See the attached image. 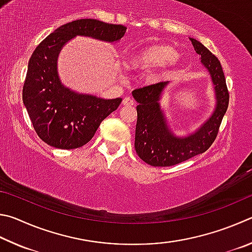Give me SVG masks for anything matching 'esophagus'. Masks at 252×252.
I'll return each mask as SVG.
<instances>
[{
    "mask_svg": "<svg viewBox=\"0 0 252 252\" xmlns=\"http://www.w3.org/2000/svg\"><path fill=\"white\" fill-rule=\"evenodd\" d=\"M123 105H127V106H131L134 105V100L130 98V97H125V98L123 99Z\"/></svg>",
    "mask_w": 252,
    "mask_h": 252,
    "instance_id": "34e87169",
    "label": "esophagus"
}]
</instances>
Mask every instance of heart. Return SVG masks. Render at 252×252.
Returning a JSON list of instances; mask_svg holds the SVG:
<instances>
[{
  "label": "heart",
  "mask_w": 252,
  "mask_h": 252,
  "mask_svg": "<svg viewBox=\"0 0 252 252\" xmlns=\"http://www.w3.org/2000/svg\"><path fill=\"white\" fill-rule=\"evenodd\" d=\"M177 59L178 52L175 48L166 45H154L131 55L129 64L135 69L151 72L167 65H174Z\"/></svg>",
  "instance_id": "1"
}]
</instances>
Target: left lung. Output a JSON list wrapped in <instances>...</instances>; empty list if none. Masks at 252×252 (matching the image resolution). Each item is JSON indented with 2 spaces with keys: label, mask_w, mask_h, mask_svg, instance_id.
<instances>
[{
  "label": "left lung",
  "mask_w": 252,
  "mask_h": 252,
  "mask_svg": "<svg viewBox=\"0 0 252 252\" xmlns=\"http://www.w3.org/2000/svg\"><path fill=\"white\" fill-rule=\"evenodd\" d=\"M200 62L208 70L215 91V108L208 119L192 133L177 136L171 130L160 105L169 81L145 86L133 91L137 101V124L135 131V149L142 160L155 167L180 164L205 153L216 139L222 117L227 112L229 93L222 67L213 53L197 39L190 37Z\"/></svg>",
  "instance_id": "obj_1"
}]
</instances>
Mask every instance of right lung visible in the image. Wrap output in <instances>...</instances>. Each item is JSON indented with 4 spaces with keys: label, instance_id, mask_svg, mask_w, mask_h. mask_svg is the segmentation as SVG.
<instances>
[{
    "label": "right lung",
    "instance_id": "obj_1",
    "mask_svg": "<svg viewBox=\"0 0 252 252\" xmlns=\"http://www.w3.org/2000/svg\"><path fill=\"white\" fill-rule=\"evenodd\" d=\"M126 30L124 25L94 19L76 20L57 28L35 48L23 86V103L44 143L60 149L84 146L100 123L122 103L121 97L105 99L66 87L57 69L62 48L76 36L117 43Z\"/></svg>",
    "mask_w": 252,
    "mask_h": 252
}]
</instances>
